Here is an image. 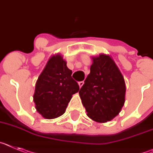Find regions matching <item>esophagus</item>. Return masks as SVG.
<instances>
[{
  "mask_svg": "<svg viewBox=\"0 0 153 153\" xmlns=\"http://www.w3.org/2000/svg\"><path fill=\"white\" fill-rule=\"evenodd\" d=\"M83 84H84V82H78V85H79V87L82 88V86L83 85Z\"/></svg>",
  "mask_w": 153,
  "mask_h": 153,
  "instance_id": "esophagus-1",
  "label": "esophagus"
}]
</instances>
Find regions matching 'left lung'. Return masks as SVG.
<instances>
[{
    "label": "left lung",
    "instance_id": "obj_1",
    "mask_svg": "<svg viewBox=\"0 0 153 153\" xmlns=\"http://www.w3.org/2000/svg\"><path fill=\"white\" fill-rule=\"evenodd\" d=\"M90 74L81 88L79 95L87 115L97 123L114 119L124 105L126 83L119 68L104 54L93 57Z\"/></svg>",
    "mask_w": 153,
    "mask_h": 153
}]
</instances>
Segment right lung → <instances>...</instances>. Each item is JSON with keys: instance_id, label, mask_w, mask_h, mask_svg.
Wrapping results in <instances>:
<instances>
[{"instance_id": "add662e5", "label": "right lung", "mask_w": 153, "mask_h": 153, "mask_svg": "<svg viewBox=\"0 0 153 153\" xmlns=\"http://www.w3.org/2000/svg\"><path fill=\"white\" fill-rule=\"evenodd\" d=\"M72 71L61 54L53 55L41 73L33 96L35 108L45 119H52L65 112L73 94L79 91Z\"/></svg>"}]
</instances>
